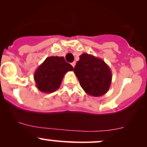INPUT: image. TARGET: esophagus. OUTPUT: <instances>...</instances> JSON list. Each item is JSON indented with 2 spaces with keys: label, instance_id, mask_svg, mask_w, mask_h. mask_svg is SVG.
<instances>
[{
  "label": "esophagus",
  "instance_id": "34e87169",
  "mask_svg": "<svg viewBox=\"0 0 147 147\" xmlns=\"http://www.w3.org/2000/svg\"><path fill=\"white\" fill-rule=\"evenodd\" d=\"M75 64H76V63H75V62H73V63H71V65H72V66L73 67H75Z\"/></svg>",
  "mask_w": 147,
  "mask_h": 147
}]
</instances>
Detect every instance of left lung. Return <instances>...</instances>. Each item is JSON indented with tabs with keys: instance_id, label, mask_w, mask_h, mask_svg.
I'll list each match as a JSON object with an SVG mask.
<instances>
[{
	"instance_id": "obj_1",
	"label": "left lung",
	"mask_w": 147,
	"mask_h": 147,
	"mask_svg": "<svg viewBox=\"0 0 147 147\" xmlns=\"http://www.w3.org/2000/svg\"><path fill=\"white\" fill-rule=\"evenodd\" d=\"M73 70L80 86L89 95L100 97L109 90L112 82V71L102 59L82 53Z\"/></svg>"
}]
</instances>
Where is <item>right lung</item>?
<instances>
[{
  "mask_svg": "<svg viewBox=\"0 0 147 147\" xmlns=\"http://www.w3.org/2000/svg\"><path fill=\"white\" fill-rule=\"evenodd\" d=\"M72 70L73 67L65 61L64 57H47L34 73L37 88L42 92H53L60 87L65 74Z\"/></svg>",
  "mask_w": 147,
  "mask_h": 147,
  "instance_id": "add662e5",
  "label": "right lung"
}]
</instances>
